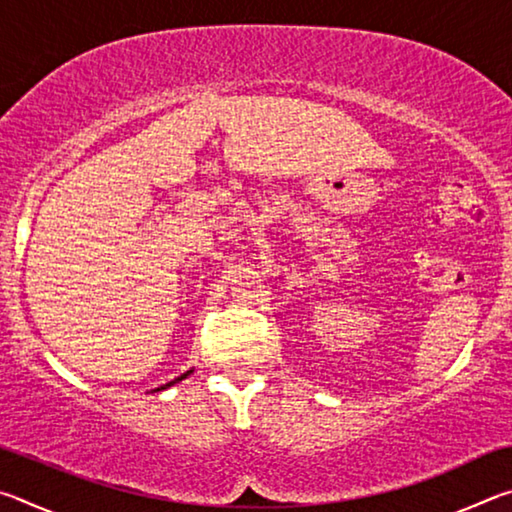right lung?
Segmentation results:
<instances>
[{
  "label": "right lung",
  "mask_w": 512,
  "mask_h": 512,
  "mask_svg": "<svg viewBox=\"0 0 512 512\" xmlns=\"http://www.w3.org/2000/svg\"><path fill=\"white\" fill-rule=\"evenodd\" d=\"M189 372H192V370H187V372H185V375H180L178 379H173V381H169V384H164V386H160V388H155V391H164V388H169V386H173V384H176V381H180V379H185V377L189 375Z\"/></svg>",
  "instance_id": "add662e5"
}]
</instances>
